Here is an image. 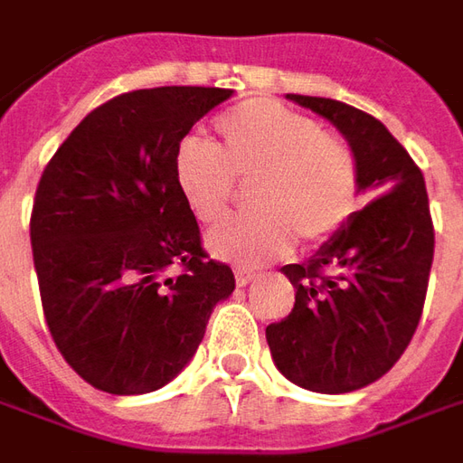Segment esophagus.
<instances>
[{"label": "esophagus", "mask_w": 463, "mask_h": 463, "mask_svg": "<svg viewBox=\"0 0 463 463\" xmlns=\"http://www.w3.org/2000/svg\"><path fill=\"white\" fill-rule=\"evenodd\" d=\"M252 280H255V272L245 270V268H235V282H238V288H245Z\"/></svg>", "instance_id": "1"}]
</instances>
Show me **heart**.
Instances as JSON below:
<instances>
[{
	"mask_svg": "<svg viewBox=\"0 0 463 463\" xmlns=\"http://www.w3.org/2000/svg\"><path fill=\"white\" fill-rule=\"evenodd\" d=\"M218 148L188 136L178 143L173 178L191 213L205 225L231 208L235 181H252L250 205L238 221L208 235V250L235 265H260L302 242L327 241L359 201L354 153L320 131L310 116L270 99L235 106L215 123Z\"/></svg>",
	"mask_w": 463,
	"mask_h": 463,
	"instance_id": "1",
	"label": "heart"
}]
</instances>
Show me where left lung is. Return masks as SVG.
I'll return each mask as SVG.
<instances>
[{
    "label": "left lung",
    "mask_w": 463,
    "mask_h": 463,
    "mask_svg": "<svg viewBox=\"0 0 463 463\" xmlns=\"http://www.w3.org/2000/svg\"><path fill=\"white\" fill-rule=\"evenodd\" d=\"M288 99L345 136L357 158L359 193L374 201L352 213L310 260L282 268L295 307L268 325L265 337L292 384L345 394L387 374L417 330L434 260L427 185L374 116L335 99Z\"/></svg>",
    "instance_id": "obj_1"
}]
</instances>
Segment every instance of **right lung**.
Returning <instances> with one entry per match:
<instances>
[{
  "instance_id": "add662e5",
  "label": "right lung",
  "mask_w": 463,
  "mask_h": 463,
  "mask_svg": "<svg viewBox=\"0 0 463 463\" xmlns=\"http://www.w3.org/2000/svg\"><path fill=\"white\" fill-rule=\"evenodd\" d=\"M231 96L208 86L116 96L76 126L42 173L32 250L46 325L91 387H165L235 290L231 268L208 260L173 178L178 143ZM171 264L186 270L171 279Z\"/></svg>"
}]
</instances>
